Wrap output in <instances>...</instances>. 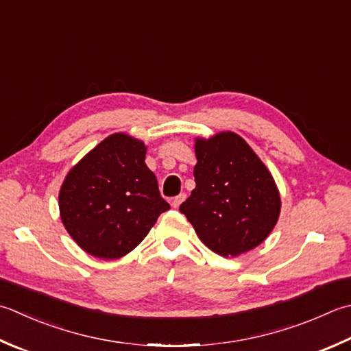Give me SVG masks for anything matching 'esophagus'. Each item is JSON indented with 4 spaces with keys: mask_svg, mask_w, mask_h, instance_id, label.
Wrapping results in <instances>:
<instances>
[{
    "mask_svg": "<svg viewBox=\"0 0 351 351\" xmlns=\"http://www.w3.org/2000/svg\"><path fill=\"white\" fill-rule=\"evenodd\" d=\"M185 197H187V195H185V193H181V195L175 196L173 199H171V207H173V208L180 207V205L185 201Z\"/></svg>",
    "mask_w": 351,
    "mask_h": 351,
    "instance_id": "1",
    "label": "esophagus"
}]
</instances>
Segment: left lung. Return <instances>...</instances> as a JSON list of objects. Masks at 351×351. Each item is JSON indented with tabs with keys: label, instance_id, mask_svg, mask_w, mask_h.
<instances>
[{
	"label": "left lung",
	"instance_id": "left-lung-1",
	"mask_svg": "<svg viewBox=\"0 0 351 351\" xmlns=\"http://www.w3.org/2000/svg\"><path fill=\"white\" fill-rule=\"evenodd\" d=\"M195 182L180 211L205 246L222 257L256 248L277 225L281 199L271 171L242 136L195 140Z\"/></svg>",
	"mask_w": 351,
	"mask_h": 351
}]
</instances>
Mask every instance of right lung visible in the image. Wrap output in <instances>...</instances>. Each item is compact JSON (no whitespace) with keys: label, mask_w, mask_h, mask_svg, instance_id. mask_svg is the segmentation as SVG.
Masks as SVG:
<instances>
[{"label":"right lung","mask_w":351,"mask_h":351,"mask_svg":"<svg viewBox=\"0 0 351 351\" xmlns=\"http://www.w3.org/2000/svg\"><path fill=\"white\" fill-rule=\"evenodd\" d=\"M146 144L125 132L106 136L68 171L60 219L89 256L114 260L138 246L170 205L146 166Z\"/></svg>","instance_id":"right-lung-1"}]
</instances>
